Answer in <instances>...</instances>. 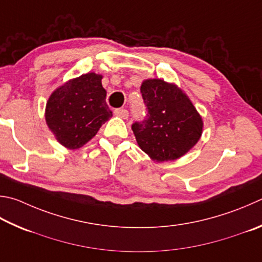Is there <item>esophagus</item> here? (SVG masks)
<instances>
[{
    "mask_svg": "<svg viewBox=\"0 0 262 262\" xmlns=\"http://www.w3.org/2000/svg\"><path fill=\"white\" fill-rule=\"evenodd\" d=\"M115 115L121 119H127L128 118V111L125 108H117L115 110Z\"/></svg>",
    "mask_w": 262,
    "mask_h": 262,
    "instance_id": "obj_1",
    "label": "esophagus"
}]
</instances>
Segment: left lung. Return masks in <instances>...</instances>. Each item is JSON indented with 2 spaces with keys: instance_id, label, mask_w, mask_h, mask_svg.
<instances>
[{
  "instance_id": "left-lung-1",
  "label": "left lung",
  "mask_w": 262,
  "mask_h": 262,
  "mask_svg": "<svg viewBox=\"0 0 262 262\" xmlns=\"http://www.w3.org/2000/svg\"><path fill=\"white\" fill-rule=\"evenodd\" d=\"M141 93L147 115L132 126L137 144L158 163L184 156L203 133L196 107L182 89L161 79L144 80Z\"/></svg>"
}]
</instances>
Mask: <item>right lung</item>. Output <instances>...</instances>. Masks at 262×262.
<instances>
[{"label":"right lung","instance_id":"right-lung-1","mask_svg":"<svg viewBox=\"0 0 262 262\" xmlns=\"http://www.w3.org/2000/svg\"><path fill=\"white\" fill-rule=\"evenodd\" d=\"M102 75L90 72L57 88L47 102L46 122L56 140L68 149H79L112 117Z\"/></svg>","mask_w":262,"mask_h":262}]
</instances>
